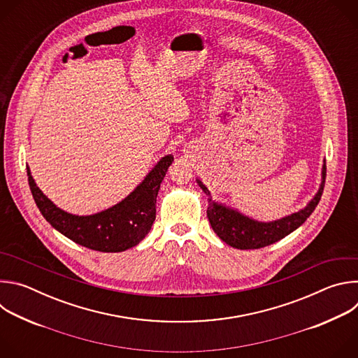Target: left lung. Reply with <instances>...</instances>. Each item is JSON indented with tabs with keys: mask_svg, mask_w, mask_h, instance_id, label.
I'll return each mask as SVG.
<instances>
[{
	"mask_svg": "<svg viewBox=\"0 0 358 358\" xmlns=\"http://www.w3.org/2000/svg\"><path fill=\"white\" fill-rule=\"evenodd\" d=\"M326 180V162L322 170V184L316 195L309 201L308 206L303 210L283 217L271 222H261L252 220L236 210H232L224 203H220L213 199L211 192L199 180H196L201 189L206 192L208 199L207 217L214 229V232L229 246L236 249H259L268 245H272L294 229H297L306 220H308L322 198Z\"/></svg>",
	"mask_w": 358,
	"mask_h": 358,
	"instance_id": "obj_1",
	"label": "left lung"
}]
</instances>
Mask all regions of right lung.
Instances as JSON below:
<instances>
[{"label":"right lung","mask_w":358,"mask_h":358,"mask_svg":"<svg viewBox=\"0 0 358 358\" xmlns=\"http://www.w3.org/2000/svg\"><path fill=\"white\" fill-rule=\"evenodd\" d=\"M171 155L163 157L144 180L116 206L93 215H73L50 201L35 184L29 167L28 182L43 218L71 241L99 252H123L136 246L150 232L156 220L160 184L173 164Z\"/></svg>","instance_id":"obj_1"}]
</instances>
